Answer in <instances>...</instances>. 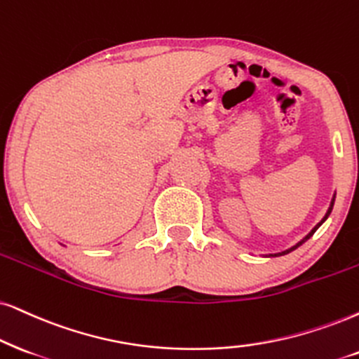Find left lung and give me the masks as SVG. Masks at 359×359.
<instances>
[{"label":"left lung","mask_w":359,"mask_h":359,"mask_svg":"<svg viewBox=\"0 0 359 359\" xmlns=\"http://www.w3.org/2000/svg\"><path fill=\"white\" fill-rule=\"evenodd\" d=\"M334 198H337V194H334V195H333V198H331V203H330L328 210H326V213H325V217H323V219H321V220L318 222V224H316L315 226H313V229H311V232H310V233H308V235H305V237H303V238L300 240V242H298V243H294V245H293V247H290V248H287V250H283V252H278V253H270V255H265V257H281V255H287V253H290V252H293V250H297V248H298V247H300V245H303V243H305V242H306V240H308V238H310V237H311V235H313V233H315V232H316V230H318V229H320V226H321V224H323V222H325V220H326V219H328V217H330V213H331V210H333V205H334Z\"/></svg>","instance_id":"1"}]
</instances>
